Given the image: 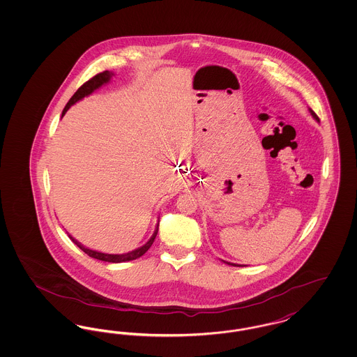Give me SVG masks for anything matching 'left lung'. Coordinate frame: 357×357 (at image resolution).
<instances>
[{
	"mask_svg": "<svg viewBox=\"0 0 357 357\" xmlns=\"http://www.w3.org/2000/svg\"><path fill=\"white\" fill-rule=\"evenodd\" d=\"M309 112H310V115L314 118V120H317V121H319V116H317V115H316V114H314V112H313L310 108H309ZM226 264H227V265H233V266H239V265H236V264H230V262H226Z\"/></svg>",
	"mask_w": 357,
	"mask_h": 357,
	"instance_id": "8db88e82",
	"label": "left lung"
}]
</instances>
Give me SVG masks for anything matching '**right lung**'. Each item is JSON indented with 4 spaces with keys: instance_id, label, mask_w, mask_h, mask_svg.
<instances>
[{
    "instance_id": "right-lung-1",
    "label": "right lung",
    "mask_w": 357,
    "mask_h": 357,
    "mask_svg": "<svg viewBox=\"0 0 357 357\" xmlns=\"http://www.w3.org/2000/svg\"><path fill=\"white\" fill-rule=\"evenodd\" d=\"M112 76H114V73H112V72H109V70H104L102 73H98V75H96V76H93L91 80H88L86 83L82 85V86L75 92V95L69 99V102H67L66 108L63 109V115H61V116H64V115H66V112L68 111L70 105H73L75 102H77L79 100L84 99L85 96H89L92 92H95V91H96L98 88H100L102 85L107 84V83L111 80V77H112ZM158 229H159V222H158V225H156V227H155V231H153V236H151V238H150V239H149L143 246L137 248V249L132 250V252L124 253V255H107V253H102V252L91 250V249H88V248L83 246L80 242H77V241H76L75 238L72 237V236H69L68 234V237L72 239V242H73L75 245H77V246L84 252L85 255L92 257V258H96V259H100V261H105V262L119 264V262H126V261H132V259H136V258H139V257H142V255H144V253L151 248V245L153 243V239H155L156 234H158Z\"/></svg>"
}]
</instances>
